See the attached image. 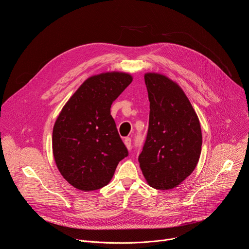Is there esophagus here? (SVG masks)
<instances>
[{
    "instance_id": "obj_1",
    "label": "esophagus",
    "mask_w": 249,
    "mask_h": 249,
    "mask_svg": "<svg viewBox=\"0 0 249 249\" xmlns=\"http://www.w3.org/2000/svg\"><path fill=\"white\" fill-rule=\"evenodd\" d=\"M124 143H125V145H126L127 149L131 150V148H132V140H131L130 138H125Z\"/></svg>"
}]
</instances>
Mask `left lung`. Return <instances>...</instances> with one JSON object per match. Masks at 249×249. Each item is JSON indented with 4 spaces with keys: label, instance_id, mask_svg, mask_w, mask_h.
I'll list each match as a JSON object with an SVG mask.
<instances>
[{
    "label": "left lung",
    "instance_id": "obj_1",
    "mask_svg": "<svg viewBox=\"0 0 249 249\" xmlns=\"http://www.w3.org/2000/svg\"><path fill=\"white\" fill-rule=\"evenodd\" d=\"M150 100L149 129L140 167L156 189H171L195 169L202 133L192 105L175 83L160 74H146Z\"/></svg>",
    "mask_w": 249,
    "mask_h": 249
}]
</instances>
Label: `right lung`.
<instances>
[{"label": "right lung", "mask_w": 249, "mask_h": 249, "mask_svg": "<svg viewBox=\"0 0 249 249\" xmlns=\"http://www.w3.org/2000/svg\"><path fill=\"white\" fill-rule=\"evenodd\" d=\"M131 82L130 75L118 72L90 77L59 114L53 128V155L64 178L77 189L107 185L119 161L129 155L110 107Z\"/></svg>", "instance_id": "1"}]
</instances>
